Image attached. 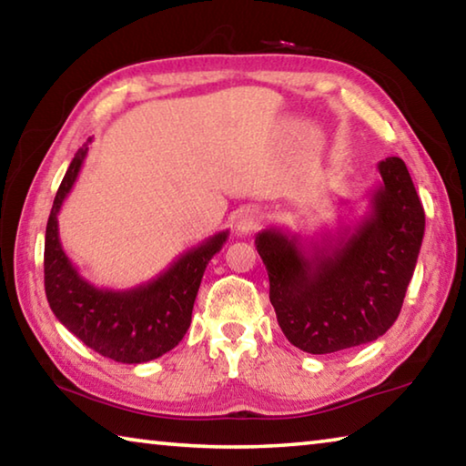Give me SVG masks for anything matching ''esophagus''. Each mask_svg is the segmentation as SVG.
Here are the masks:
<instances>
[{
	"instance_id": "34e87169",
	"label": "esophagus",
	"mask_w": 466,
	"mask_h": 466,
	"mask_svg": "<svg viewBox=\"0 0 466 466\" xmlns=\"http://www.w3.org/2000/svg\"><path fill=\"white\" fill-rule=\"evenodd\" d=\"M261 224V214H258L257 209H242L238 214V219H236V228H238V232L247 234L250 230H255V228Z\"/></svg>"
}]
</instances>
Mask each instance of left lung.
Returning <instances> with one entry per match:
<instances>
[{
  "instance_id": "left-lung-1",
  "label": "left lung",
  "mask_w": 466,
  "mask_h": 466,
  "mask_svg": "<svg viewBox=\"0 0 466 466\" xmlns=\"http://www.w3.org/2000/svg\"><path fill=\"white\" fill-rule=\"evenodd\" d=\"M378 172L382 183L353 228L310 247L278 228L257 234L279 327L306 353H335L374 341L403 306L425 214L400 157L378 162Z\"/></svg>"
}]
</instances>
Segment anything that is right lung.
<instances>
[{
  "label": "right lung",
  "mask_w": 466,
  "mask_h": 466,
  "mask_svg": "<svg viewBox=\"0 0 466 466\" xmlns=\"http://www.w3.org/2000/svg\"><path fill=\"white\" fill-rule=\"evenodd\" d=\"M92 139H88L90 144ZM77 149L55 195L45 234V291L55 317L84 345L121 364H144L170 351L191 325L205 267L228 240L218 232L183 252L156 279L131 289H102L86 281L61 248L57 216L88 154Z\"/></svg>",
  "instance_id": "right-lung-1"
}]
</instances>
